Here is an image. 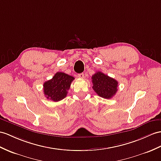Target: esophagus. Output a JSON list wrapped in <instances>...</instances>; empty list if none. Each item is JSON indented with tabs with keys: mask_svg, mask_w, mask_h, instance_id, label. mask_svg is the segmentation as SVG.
Returning <instances> with one entry per match:
<instances>
[{
	"mask_svg": "<svg viewBox=\"0 0 161 161\" xmlns=\"http://www.w3.org/2000/svg\"><path fill=\"white\" fill-rule=\"evenodd\" d=\"M78 76L80 78H83L85 76H84V74L83 73H80V74H78Z\"/></svg>",
	"mask_w": 161,
	"mask_h": 161,
	"instance_id": "1",
	"label": "esophagus"
}]
</instances>
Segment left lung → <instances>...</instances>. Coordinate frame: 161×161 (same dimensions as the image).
I'll return each instance as SVG.
<instances>
[{
	"label": "left lung",
	"instance_id": "1",
	"mask_svg": "<svg viewBox=\"0 0 161 161\" xmlns=\"http://www.w3.org/2000/svg\"><path fill=\"white\" fill-rule=\"evenodd\" d=\"M93 89L99 96L106 99H110L117 92L118 82L114 78L97 72L92 77Z\"/></svg>",
	"mask_w": 161,
	"mask_h": 161
}]
</instances>
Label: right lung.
<instances>
[{"label": "right lung", "instance_id": "obj_1", "mask_svg": "<svg viewBox=\"0 0 161 161\" xmlns=\"http://www.w3.org/2000/svg\"><path fill=\"white\" fill-rule=\"evenodd\" d=\"M74 78L64 72H57L52 79L44 83V93L47 99L58 102L66 97Z\"/></svg>", "mask_w": 161, "mask_h": 161}]
</instances>
